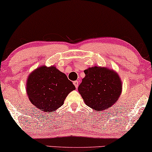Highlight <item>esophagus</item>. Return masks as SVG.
<instances>
[{"instance_id": "obj_1", "label": "esophagus", "mask_w": 152, "mask_h": 152, "mask_svg": "<svg viewBox=\"0 0 152 152\" xmlns=\"http://www.w3.org/2000/svg\"><path fill=\"white\" fill-rule=\"evenodd\" d=\"M73 84L75 85V88H77L79 86V81H73Z\"/></svg>"}]
</instances>
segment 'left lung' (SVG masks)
<instances>
[{"label":"left lung","mask_w":152,"mask_h":152,"mask_svg":"<svg viewBox=\"0 0 152 152\" xmlns=\"http://www.w3.org/2000/svg\"><path fill=\"white\" fill-rule=\"evenodd\" d=\"M86 77L78 87L85 103L96 111L104 110L118 100L122 82L113 70L94 66L84 71Z\"/></svg>","instance_id":"8db88e82"}]
</instances>
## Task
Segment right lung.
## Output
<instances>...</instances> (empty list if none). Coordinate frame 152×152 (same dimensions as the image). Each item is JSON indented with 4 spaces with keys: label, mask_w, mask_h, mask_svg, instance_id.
<instances>
[{
    "label": "right lung",
    "mask_w": 152,
    "mask_h": 152,
    "mask_svg": "<svg viewBox=\"0 0 152 152\" xmlns=\"http://www.w3.org/2000/svg\"><path fill=\"white\" fill-rule=\"evenodd\" d=\"M26 92L30 101L45 112L56 110L75 87L64 73L54 66H41L30 75Z\"/></svg>",
    "instance_id": "obj_1"
}]
</instances>
